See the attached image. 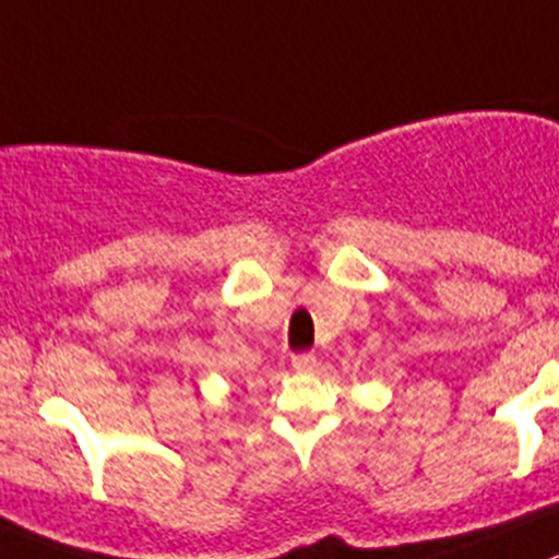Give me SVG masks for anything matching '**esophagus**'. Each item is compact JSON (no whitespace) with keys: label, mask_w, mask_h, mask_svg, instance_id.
<instances>
[{"label":"esophagus","mask_w":559,"mask_h":559,"mask_svg":"<svg viewBox=\"0 0 559 559\" xmlns=\"http://www.w3.org/2000/svg\"><path fill=\"white\" fill-rule=\"evenodd\" d=\"M292 367L297 372H311L317 367V356L314 353H297V356H292Z\"/></svg>","instance_id":"esophagus-1"}]
</instances>
